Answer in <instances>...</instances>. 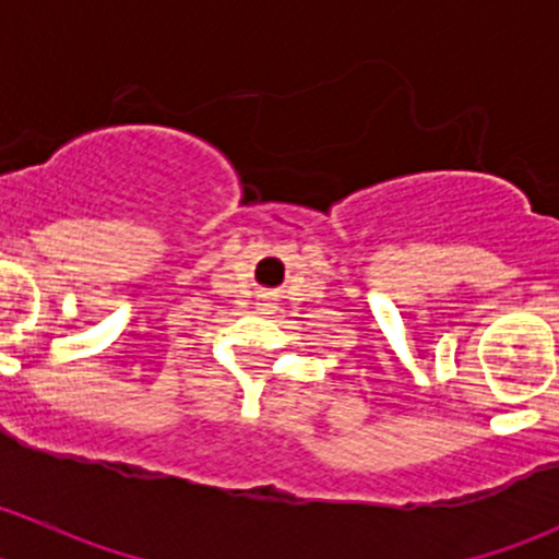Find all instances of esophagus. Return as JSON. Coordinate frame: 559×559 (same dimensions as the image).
Returning <instances> with one entry per match:
<instances>
[{"label":"esophagus","mask_w":559,"mask_h":559,"mask_svg":"<svg viewBox=\"0 0 559 559\" xmlns=\"http://www.w3.org/2000/svg\"><path fill=\"white\" fill-rule=\"evenodd\" d=\"M259 308H262V311H270V308H273V302L264 300V302H259Z\"/></svg>","instance_id":"34e87169"}]
</instances>
